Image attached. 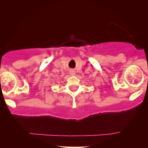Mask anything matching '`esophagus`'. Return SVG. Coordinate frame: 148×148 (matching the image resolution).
<instances>
[{
    "instance_id": "esophagus-1",
    "label": "esophagus",
    "mask_w": 148,
    "mask_h": 148,
    "mask_svg": "<svg viewBox=\"0 0 148 148\" xmlns=\"http://www.w3.org/2000/svg\"><path fill=\"white\" fill-rule=\"evenodd\" d=\"M69 73H70V75H75V71H73V70H71L70 71H69Z\"/></svg>"
}]
</instances>
